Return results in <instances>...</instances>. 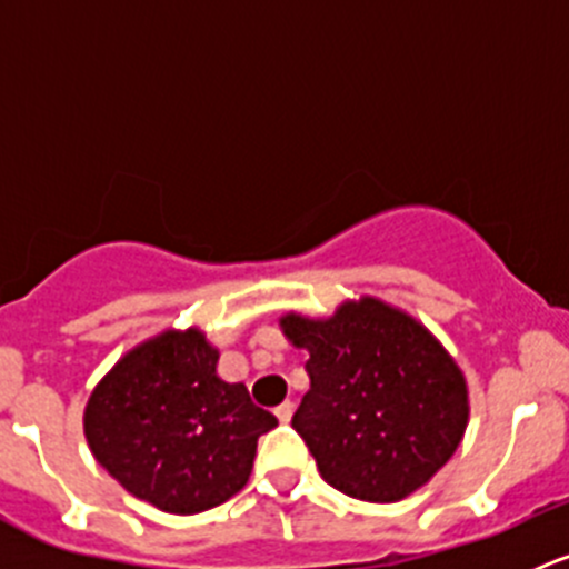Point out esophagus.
<instances>
[{"label": "esophagus", "instance_id": "34e87169", "mask_svg": "<svg viewBox=\"0 0 569 569\" xmlns=\"http://www.w3.org/2000/svg\"><path fill=\"white\" fill-rule=\"evenodd\" d=\"M274 416H278V421L289 423L291 416H295V401H283V405L274 407Z\"/></svg>", "mask_w": 569, "mask_h": 569}]
</instances>
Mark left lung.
Here are the masks:
<instances>
[{
    "instance_id": "1",
    "label": "left lung",
    "mask_w": 569,
    "mask_h": 569,
    "mask_svg": "<svg viewBox=\"0 0 569 569\" xmlns=\"http://www.w3.org/2000/svg\"><path fill=\"white\" fill-rule=\"evenodd\" d=\"M280 327L311 352V391L291 427L327 485L391 503L451 460L468 427V386L427 327L375 297L343 302L330 319L286 313Z\"/></svg>"
}]
</instances>
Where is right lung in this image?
<instances>
[{
    "instance_id": "add662e5",
    "label": "right lung",
    "mask_w": 569,
    "mask_h": 569,
    "mask_svg": "<svg viewBox=\"0 0 569 569\" xmlns=\"http://www.w3.org/2000/svg\"><path fill=\"white\" fill-rule=\"evenodd\" d=\"M217 352L194 327L168 330L114 363L84 407V438L131 496L198 515L250 479L258 438L278 427L242 382L217 377Z\"/></svg>"
}]
</instances>
